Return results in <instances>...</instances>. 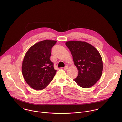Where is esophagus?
I'll return each mask as SVG.
<instances>
[{
	"label": "esophagus",
	"instance_id": "obj_1",
	"mask_svg": "<svg viewBox=\"0 0 122 122\" xmlns=\"http://www.w3.org/2000/svg\"><path fill=\"white\" fill-rule=\"evenodd\" d=\"M68 69V66H66V67H65L64 68V69L65 70H67Z\"/></svg>",
	"mask_w": 122,
	"mask_h": 122
}]
</instances>
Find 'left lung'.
Segmentation results:
<instances>
[{"label": "left lung", "instance_id": "obj_1", "mask_svg": "<svg viewBox=\"0 0 122 122\" xmlns=\"http://www.w3.org/2000/svg\"><path fill=\"white\" fill-rule=\"evenodd\" d=\"M71 53L78 74L75 81L80 87L92 86L100 79L103 70V62L98 51L86 42L69 41L66 43Z\"/></svg>", "mask_w": 122, "mask_h": 122}]
</instances>
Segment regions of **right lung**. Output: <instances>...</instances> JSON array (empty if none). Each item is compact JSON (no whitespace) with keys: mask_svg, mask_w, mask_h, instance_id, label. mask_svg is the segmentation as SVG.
Masks as SVG:
<instances>
[{"mask_svg":"<svg viewBox=\"0 0 122 122\" xmlns=\"http://www.w3.org/2000/svg\"><path fill=\"white\" fill-rule=\"evenodd\" d=\"M57 41L45 40L33 45L26 52L22 64V73L26 83L32 88L41 90L46 87L56 70L50 61L51 50Z\"/></svg>","mask_w":122,"mask_h":122,"instance_id":"obj_1","label":"right lung"}]
</instances>
